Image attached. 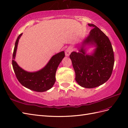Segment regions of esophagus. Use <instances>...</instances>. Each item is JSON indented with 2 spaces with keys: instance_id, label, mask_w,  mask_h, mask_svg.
<instances>
[{
  "instance_id": "esophagus-1",
  "label": "esophagus",
  "mask_w": 128,
  "mask_h": 128,
  "mask_svg": "<svg viewBox=\"0 0 128 128\" xmlns=\"http://www.w3.org/2000/svg\"><path fill=\"white\" fill-rule=\"evenodd\" d=\"M71 52H72L71 48H68L66 50H65V56H67V57L69 56V55H70V54H71Z\"/></svg>"
}]
</instances>
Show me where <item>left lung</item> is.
I'll list each match as a JSON object with an SVG mask.
<instances>
[{
  "label": "left lung",
  "mask_w": 128,
  "mask_h": 128,
  "mask_svg": "<svg viewBox=\"0 0 128 128\" xmlns=\"http://www.w3.org/2000/svg\"><path fill=\"white\" fill-rule=\"evenodd\" d=\"M93 28L84 40L79 52L70 55L76 74V81L82 87L92 88L104 84L110 77L114 64L112 44L107 36L93 24ZM94 46L90 55L86 54V46Z\"/></svg>",
  "instance_id": "obj_1"
}]
</instances>
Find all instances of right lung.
<instances>
[{
	"label": "right lung",
	"mask_w": 128,
	"mask_h": 128,
	"mask_svg": "<svg viewBox=\"0 0 128 128\" xmlns=\"http://www.w3.org/2000/svg\"><path fill=\"white\" fill-rule=\"evenodd\" d=\"M22 33L18 36L13 54L12 65L16 78L21 84L30 90L43 92L52 88L56 82V72L58 65L65 57L64 51L54 55L41 70L28 72L20 67L15 61L18 42Z\"/></svg>",
	"instance_id": "right-lung-1"
}]
</instances>
